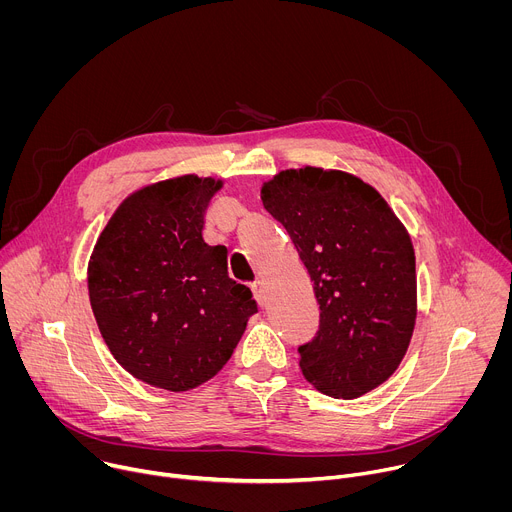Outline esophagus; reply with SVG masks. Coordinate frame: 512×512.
Returning <instances> with one entry per match:
<instances>
[{
  "label": "esophagus",
  "mask_w": 512,
  "mask_h": 512,
  "mask_svg": "<svg viewBox=\"0 0 512 512\" xmlns=\"http://www.w3.org/2000/svg\"><path fill=\"white\" fill-rule=\"evenodd\" d=\"M251 289H253V296H255L257 304H259L261 308H265V306H267V296H265V289H263V283H261V281H255V283L251 285Z\"/></svg>",
  "instance_id": "1"
}]
</instances>
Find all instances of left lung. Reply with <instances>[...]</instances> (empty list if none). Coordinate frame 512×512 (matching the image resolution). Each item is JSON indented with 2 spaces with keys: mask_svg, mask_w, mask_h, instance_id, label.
<instances>
[{
  "mask_svg": "<svg viewBox=\"0 0 512 512\" xmlns=\"http://www.w3.org/2000/svg\"><path fill=\"white\" fill-rule=\"evenodd\" d=\"M261 200L296 245L320 304V328L298 348L304 377L336 399L377 389L401 364L417 318L407 229L371 184L340 170H283Z\"/></svg>",
  "mask_w": 512,
  "mask_h": 512,
  "instance_id": "obj_1",
  "label": "left lung"
}]
</instances>
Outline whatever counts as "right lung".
Returning a JSON list of instances; mask_svg holds the SVG:
<instances>
[{"label":"right lung","instance_id":"add662e5","mask_svg":"<svg viewBox=\"0 0 512 512\" xmlns=\"http://www.w3.org/2000/svg\"><path fill=\"white\" fill-rule=\"evenodd\" d=\"M223 180L194 174L129 194L89 261V298L105 344L135 379L172 393L221 371L257 312L229 277L227 249L202 239Z\"/></svg>","mask_w":512,"mask_h":512}]
</instances>
